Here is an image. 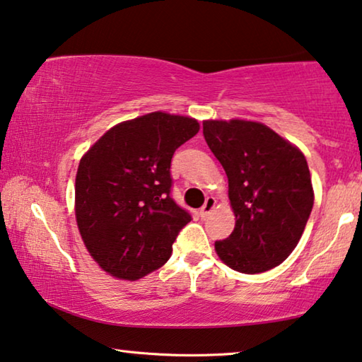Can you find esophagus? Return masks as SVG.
Segmentation results:
<instances>
[{"label": "esophagus", "mask_w": 362, "mask_h": 362, "mask_svg": "<svg viewBox=\"0 0 362 362\" xmlns=\"http://www.w3.org/2000/svg\"><path fill=\"white\" fill-rule=\"evenodd\" d=\"M214 206H216V199L213 197H208L203 206L199 208V214H202V218H206V216L213 211Z\"/></svg>", "instance_id": "obj_1"}]
</instances>
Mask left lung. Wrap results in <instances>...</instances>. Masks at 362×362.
Returning <instances> with one entry per match:
<instances>
[{
    "label": "left lung",
    "mask_w": 362,
    "mask_h": 362,
    "mask_svg": "<svg viewBox=\"0 0 362 362\" xmlns=\"http://www.w3.org/2000/svg\"><path fill=\"white\" fill-rule=\"evenodd\" d=\"M203 134L224 167L235 228L216 240L221 260L257 274L283 263L296 249L314 206L304 154L258 122L206 120Z\"/></svg>",
    "instance_id": "8db88e82"
}]
</instances>
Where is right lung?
<instances>
[{"mask_svg": "<svg viewBox=\"0 0 362 362\" xmlns=\"http://www.w3.org/2000/svg\"><path fill=\"white\" fill-rule=\"evenodd\" d=\"M195 118L153 112L110 128L81 159L76 221L90 257L120 279H139L172 255L192 214L170 197L175 149L195 136Z\"/></svg>", "mask_w": 362, "mask_h": 362, "instance_id": "obj_1", "label": "right lung"}]
</instances>
